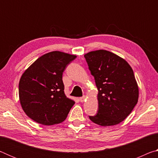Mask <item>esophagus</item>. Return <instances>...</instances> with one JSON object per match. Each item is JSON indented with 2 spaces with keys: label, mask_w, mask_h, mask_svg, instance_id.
I'll list each match as a JSON object with an SVG mask.
<instances>
[{
  "label": "esophagus",
  "mask_w": 158,
  "mask_h": 158,
  "mask_svg": "<svg viewBox=\"0 0 158 158\" xmlns=\"http://www.w3.org/2000/svg\"><path fill=\"white\" fill-rule=\"evenodd\" d=\"M85 99V96H83V97L79 98V100H80V102H84Z\"/></svg>",
  "instance_id": "esophagus-1"
}]
</instances>
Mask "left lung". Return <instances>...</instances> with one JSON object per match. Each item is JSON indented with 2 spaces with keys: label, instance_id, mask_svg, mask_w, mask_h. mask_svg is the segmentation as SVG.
Listing matches in <instances>:
<instances>
[{
  "label": "left lung",
  "instance_id": "left-lung-1",
  "mask_svg": "<svg viewBox=\"0 0 158 158\" xmlns=\"http://www.w3.org/2000/svg\"><path fill=\"white\" fill-rule=\"evenodd\" d=\"M98 90V111L89 116L101 126H111L126 118L137 105L139 88L132 68L126 60L106 50L84 55Z\"/></svg>",
  "mask_w": 158,
  "mask_h": 158
}]
</instances>
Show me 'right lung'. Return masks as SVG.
<instances>
[{
    "instance_id": "add662e5",
    "label": "right lung",
    "mask_w": 158,
    "mask_h": 158,
    "mask_svg": "<svg viewBox=\"0 0 158 158\" xmlns=\"http://www.w3.org/2000/svg\"><path fill=\"white\" fill-rule=\"evenodd\" d=\"M76 57L58 51L47 53L22 74L19 84L20 103L34 121L52 125L65 120L74 102L64 93L63 73Z\"/></svg>"
}]
</instances>
